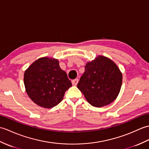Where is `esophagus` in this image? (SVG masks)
<instances>
[{"label": "esophagus", "mask_w": 149, "mask_h": 149, "mask_svg": "<svg viewBox=\"0 0 149 149\" xmlns=\"http://www.w3.org/2000/svg\"><path fill=\"white\" fill-rule=\"evenodd\" d=\"M78 83V79H74V80H72V85H74V86H76L77 85V84Z\"/></svg>", "instance_id": "34e87169"}]
</instances>
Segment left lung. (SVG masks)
<instances>
[{
	"label": "left lung",
	"instance_id": "1",
	"mask_svg": "<svg viewBox=\"0 0 149 149\" xmlns=\"http://www.w3.org/2000/svg\"><path fill=\"white\" fill-rule=\"evenodd\" d=\"M122 82V72L115 62L99 55L86 64L77 87L92 106L100 108L117 98Z\"/></svg>",
	"mask_w": 149,
	"mask_h": 149
}]
</instances>
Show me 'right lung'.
<instances>
[{
    "mask_svg": "<svg viewBox=\"0 0 149 149\" xmlns=\"http://www.w3.org/2000/svg\"><path fill=\"white\" fill-rule=\"evenodd\" d=\"M24 80L29 97L45 108L57 106L72 86L57 59L49 57H42L33 62L25 71Z\"/></svg>",
    "mask_w": 149,
    "mask_h": 149,
    "instance_id": "1",
    "label": "right lung"
}]
</instances>
